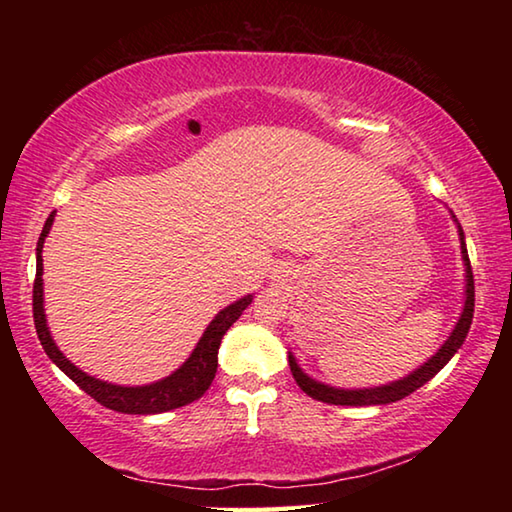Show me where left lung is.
<instances>
[{
    "label": "left lung",
    "mask_w": 512,
    "mask_h": 512,
    "mask_svg": "<svg viewBox=\"0 0 512 512\" xmlns=\"http://www.w3.org/2000/svg\"><path fill=\"white\" fill-rule=\"evenodd\" d=\"M452 219L456 221V216L452 214ZM458 228V239H461V257H463V266H465V300H463V309L461 316H458L456 325L445 343L440 345L436 354L422 363V366L409 372L406 377H400L395 381H388V384L381 386H370V388H336L323 384L314 377H309L305 370L300 368V363L293 357V352L289 350V368L293 372V379L296 384L305 391L309 397H314L318 402H327V404H339V406H377V404H391L397 400H404L406 395H411L413 391H418L420 386L427 384L429 379H433L443 370L449 361H452L454 354L461 350L463 341L467 339V332H470L472 325V316H474V277H472V266H470V257H467V246H465V232L461 228V223L456 221Z\"/></svg>",
    "instance_id": "obj_1"
}]
</instances>
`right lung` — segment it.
I'll use <instances>...</instances> for the list:
<instances>
[{
    "label": "right lung",
    "mask_w": 512,
    "mask_h": 512,
    "mask_svg": "<svg viewBox=\"0 0 512 512\" xmlns=\"http://www.w3.org/2000/svg\"><path fill=\"white\" fill-rule=\"evenodd\" d=\"M56 212L49 214V219L42 228V235L38 239L36 248V282H33V320H36V332L38 339L45 348L47 357L56 363V366L65 372V375L74 381L81 391L94 397L99 404L112 409L117 413H131V415H153V413H164L180 409L189 402L203 397V393L210 388L212 379L216 375V366H219V345L223 334L228 332L232 323L244 314V309L253 302V293L239 298L221 309L219 314L212 318V323L205 327L201 339H198L196 348L192 354L185 359L180 368L171 372L169 377L153 381V384L144 386H121V384H110V381H103L83 372L79 366H74L63 352L58 350L54 336L49 332L47 325V314H45V291H42V248H45V239L49 235L51 225H54Z\"/></svg>",
    "instance_id": "right-lung-1"
}]
</instances>
